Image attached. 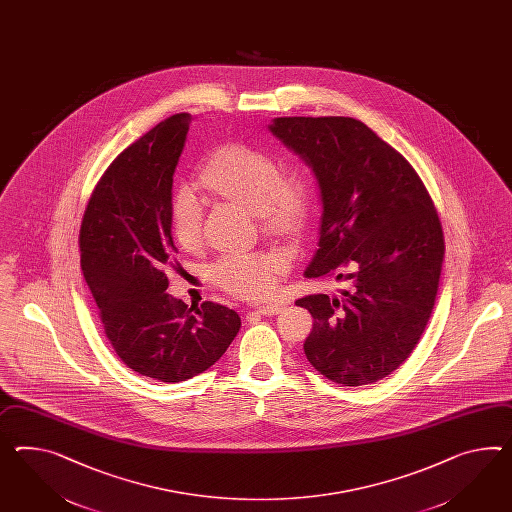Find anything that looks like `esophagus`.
Instances as JSON below:
<instances>
[{"label":"esophagus","mask_w":512,"mask_h":512,"mask_svg":"<svg viewBox=\"0 0 512 512\" xmlns=\"http://www.w3.org/2000/svg\"><path fill=\"white\" fill-rule=\"evenodd\" d=\"M280 312H282V304H265L256 310V314L260 315H276Z\"/></svg>","instance_id":"esophagus-1"}]
</instances>
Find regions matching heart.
I'll use <instances>...</instances> for the list:
<instances>
[{
    "label": "heart",
    "mask_w": 512,
    "mask_h": 512,
    "mask_svg": "<svg viewBox=\"0 0 512 512\" xmlns=\"http://www.w3.org/2000/svg\"><path fill=\"white\" fill-rule=\"evenodd\" d=\"M198 182L245 210L258 213L275 232H295L308 211V187L299 174H280L275 159L245 145L219 148L198 172ZM172 232L180 245L193 249L202 237V208L197 197L182 189L171 208ZM288 267L282 250L265 249L226 254L213 265L211 276L221 288L239 297L269 295L276 278Z\"/></svg>",
    "instance_id": "1"
}]
</instances>
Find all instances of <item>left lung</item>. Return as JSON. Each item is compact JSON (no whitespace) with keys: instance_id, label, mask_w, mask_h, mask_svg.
Returning a JSON list of instances; mask_svg holds the SVG:
<instances>
[{"instance_id":"obj_1","label":"left lung","mask_w":512,"mask_h":512,"mask_svg":"<svg viewBox=\"0 0 512 512\" xmlns=\"http://www.w3.org/2000/svg\"><path fill=\"white\" fill-rule=\"evenodd\" d=\"M269 132L312 169L321 221L304 276L353 286L295 302L314 317L308 362L328 380L364 386L414 351L433 312L444 234L420 176L395 148L351 117H278Z\"/></svg>"}]
</instances>
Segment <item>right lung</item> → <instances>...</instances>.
<instances>
[{
  "label": "right lung",
  "instance_id": "right-lung-1",
  "mask_svg": "<svg viewBox=\"0 0 512 512\" xmlns=\"http://www.w3.org/2000/svg\"><path fill=\"white\" fill-rule=\"evenodd\" d=\"M191 115L159 122L118 156L96 185L79 230L81 271L105 336L139 375L180 382L213 366L241 319L215 302L189 308L169 293L172 176Z\"/></svg>",
  "mask_w": 512,
  "mask_h": 512
}]
</instances>
